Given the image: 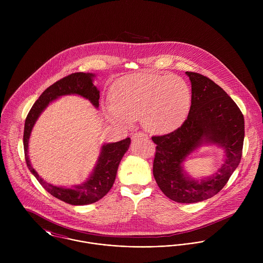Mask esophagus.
<instances>
[{
    "mask_svg": "<svg viewBox=\"0 0 263 263\" xmlns=\"http://www.w3.org/2000/svg\"><path fill=\"white\" fill-rule=\"evenodd\" d=\"M144 136H145V135L142 134V133H136V134H134V135L132 136V140H133V141H136L137 139L142 138V137H144Z\"/></svg>",
    "mask_w": 263,
    "mask_h": 263,
    "instance_id": "esophagus-1",
    "label": "esophagus"
}]
</instances>
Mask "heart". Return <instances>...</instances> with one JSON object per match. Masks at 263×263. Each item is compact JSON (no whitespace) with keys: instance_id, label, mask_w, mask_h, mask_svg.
Here are the masks:
<instances>
[{"instance_id":"b5f03b06","label":"heart","mask_w":263,"mask_h":263,"mask_svg":"<svg viewBox=\"0 0 263 263\" xmlns=\"http://www.w3.org/2000/svg\"><path fill=\"white\" fill-rule=\"evenodd\" d=\"M111 104L104 106L106 117L128 127L141 118L153 135H165L186 119L191 104L187 83L175 75L137 73L119 79L110 92Z\"/></svg>"}]
</instances>
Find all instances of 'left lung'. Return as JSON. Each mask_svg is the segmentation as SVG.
<instances>
[{"mask_svg":"<svg viewBox=\"0 0 263 263\" xmlns=\"http://www.w3.org/2000/svg\"><path fill=\"white\" fill-rule=\"evenodd\" d=\"M191 83L187 118L174 132L153 137L157 145L153 174L158 186L176 202L192 203L216 195L238 167L244 142V117L225 91L204 76L185 72ZM202 144H216L226 160L212 177L194 180L183 168L187 156Z\"/></svg>","mask_w":263,"mask_h":263,"instance_id":"left-lung-1","label":"left lung"}]
</instances>
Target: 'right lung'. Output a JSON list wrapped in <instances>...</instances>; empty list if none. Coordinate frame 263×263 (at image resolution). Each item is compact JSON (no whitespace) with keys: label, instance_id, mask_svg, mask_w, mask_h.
I'll use <instances>...</instances> for the list:
<instances>
[{"label":"right lung","instance_id":"right-lung-1","mask_svg":"<svg viewBox=\"0 0 263 263\" xmlns=\"http://www.w3.org/2000/svg\"><path fill=\"white\" fill-rule=\"evenodd\" d=\"M95 75L92 73H74L67 76L49 86L35 101L28 113L24 125V153L28 169L35 176L38 182L52 196L73 205H84L101 199L112 187L118 165L130 145L126 138L116 143L104 144L101 147L97 163L89 178L79 185L55 186L44 181L33 169L29 156L28 144L32 128L41 112L49 103L65 95H79L88 99L95 108L99 107V90L93 84Z\"/></svg>","mask_w":263,"mask_h":263}]
</instances>
